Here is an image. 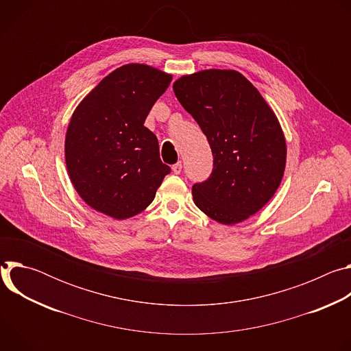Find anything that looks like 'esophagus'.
<instances>
[{
  "mask_svg": "<svg viewBox=\"0 0 351 351\" xmlns=\"http://www.w3.org/2000/svg\"><path fill=\"white\" fill-rule=\"evenodd\" d=\"M172 171H173V173L179 175V173L182 172V162H180V161H178L175 165H172Z\"/></svg>",
  "mask_w": 351,
  "mask_h": 351,
  "instance_id": "esophagus-1",
  "label": "esophagus"
}]
</instances>
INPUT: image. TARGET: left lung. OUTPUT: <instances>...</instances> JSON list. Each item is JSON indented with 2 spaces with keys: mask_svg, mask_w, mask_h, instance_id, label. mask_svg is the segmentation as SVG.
I'll use <instances>...</instances> for the list:
<instances>
[{
  "mask_svg": "<svg viewBox=\"0 0 351 351\" xmlns=\"http://www.w3.org/2000/svg\"><path fill=\"white\" fill-rule=\"evenodd\" d=\"M173 91L214 157L210 178L193 184L194 204L223 225L254 215L275 194L286 165V141L274 111L252 83L229 69L183 76Z\"/></svg>",
  "mask_w": 351,
  "mask_h": 351,
  "instance_id": "8db88e82",
  "label": "left lung"
}]
</instances>
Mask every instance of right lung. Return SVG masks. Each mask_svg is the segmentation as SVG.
I'll return each mask as SVG.
<instances>
[{
	"label": "right lung",
	"mask_w": 351,
	"mask_h": 351,
	"mask_svg": "<svg viewBox=\"0 0 351 351\" xmlns=\"http://www.w3.org/2000/svg\"><path fill=\"white\" fill-rule=\"evenodd\" d=\"M172 80L156 68L123 65L77 106L65 138V161L79 195L94 210L126 219L145 210L171 172L144 121Z\"/></svg>",
	"instance_id": "1"
}]
</instances>
